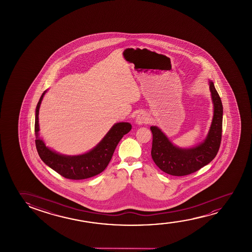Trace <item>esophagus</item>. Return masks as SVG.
Masks as SVG:
<instances>
[{"mask_svg":"<svg viewBox=\"0 0 252 252\" xmlns=\"http://www.w3.org/2000/svg\"><path fill=\"white\" fill-rule=\"evenodd\" d=\"M151 121V118L147 113L145 112H141L138 114V116L136 118V123L139 125L148 124Z\"/></svg>","mask_w":252,"mask_h":252,"instance_id":"obj_1","label":"esophagus"}]
</instances>
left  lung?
Instances as JSON below:
<instances>
[{
    "label": "left lung",
    "instance_id": "left-lung-1",
    "mask_svg": "<svg viewBox=\"0 0 252 252\" xmlns=\"http://www.w3.org/2000/svg\"><path fill=\"white\" fill-rule=\"evenodd\" d=\"M208 85L214 115L203 141L192 147L183 148L174 145L158 126H151L153 134L152 159L163 172L171 176H187L208 164L217 155L222 134L223 106L212 80H208Z\"/></svg>",
    "mask_w": 252,
    "mask_h": 252
}]
</instances>
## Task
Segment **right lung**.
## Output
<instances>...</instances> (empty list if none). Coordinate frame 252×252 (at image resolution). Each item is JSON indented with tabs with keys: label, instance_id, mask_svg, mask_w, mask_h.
<instances>
[{
	"label": "right lung",
	"instance_id": "obj_1",
	"mask_svg": "<svg viewBox=\"0 0 252 252\" xmlns=\"http://www.w3.org/2000/svg\"><path fill=\"white\" fill-rule=\"evenodd\" d=\"M47 90L42 94L35 111V144L42 161L59 175L72 180H82L96 176L107 168L119 142L125 134L131 131L128 122H118L110 128L107 134L89 152L79 155H64L46 146L39 136L38 113L42 100Z\"/></svg>",
	"mask_w": 252,
	"mask_h": 252
}]
</instances>
